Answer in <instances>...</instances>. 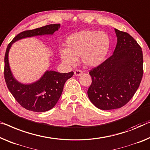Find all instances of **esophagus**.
Here are the masks:
<instances>
[{"mask_svg": "<svg viewBox=\"0 0 150 150\" xmlns=\"http://www.w3.org/2000/svg\"><path fill=\"white\" fill-rule=\"evenodd\" d=\"M83 74V71L81 70H75V75L76 76H80Z\"/></svg>", "mask_w": 150, "mask_h": 150, "instance_id": "obj_1", "label": "esophagus"}]
</instances>
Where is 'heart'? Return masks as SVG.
Instances as JSON below:
<instances>
[{"instance_id":"1","label":"heart","mask_w":150,"mask_h":150,"mask_svg":"<svg viewBox=\"0 0 150 150\" xmlns=\"http://www.w3.org/2000/svg\"><path fill=\"white\" fill-rule=\"evenodd\" d=\"M110 38L104 32L82 30L69 35L65 49L60 51L62 61L75 64L81 57L82 62L88 67H96L104 61L109 49Z\"/></svg>"}]
</instances>
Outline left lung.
Segmentation results:
<instances>
[{"mask_svg": "<svg viewBox=\"0 0 150 150\" xmlns=\"http://www.w3.org/2000/svg\"><path fill=\"white\" fill-rule=\"evenodd\" d=\"M117 44L113 54L100 65L91 69L88 97L101 110L121 108L135 94L142 81L143 52L128 33L115 29Z\"/></svg>", "mask_w": 150, "mask_h": 150, "instance_id": "1", "label": "left lung"}]
</instances>
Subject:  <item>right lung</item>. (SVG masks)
<instances>
[{
    "instance_id": "right-lung-1",
    "label": "right lung",
    "mask_w": 150,
    "mask_h": 150,
    "mask_svg": "<svg viewBox=\"0 0 150 150\" xmlns=\"http://www.w3.org/2000/svg\"><path fill=\"white\" fill-rule=\"evenodd\" d=\"M60 28V24H50L32 30H26L17 35L6 48L4 56V75L6 86L11 94L22 107L37 112L52 109L59 101L67 80L74 74L73 71L61 73L47 71L38 81L31 84L17 81L11 71L8 52L12 44L17 40L35 35H52Z\"/></svg>"
}]
</instances>
